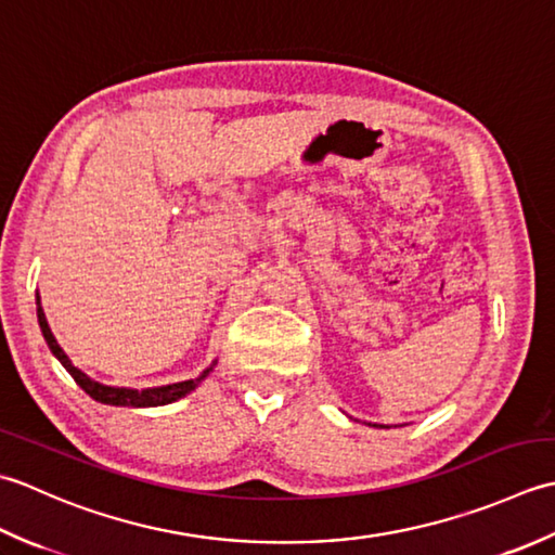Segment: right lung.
<instances>
[{
	"label": "right lung",
	"mask_w": 555,
	"mask_h": 555,
	"mask_svg": "<svg viewBox=\"0 0 555 555\" xmlns=\"http://www.w3.org/2000/svg\"><path fill=\"white\" fill-rule=\"evenodd\" d=\"M38 323H40V331L44 335V343H48V347L52 349V354L62 361V366L72 373V378L90 395V398L98 400V402H103V404H117V406H157V404H169V402H175L179 398H184L186 392L194 390L198 383L210 373V369H206L198 378L172 383V386H163V388H145V390L103 386V383L88 378L83 371H78L69 361V357L64 354V349L56 345L54 335H52L50 325H48V319H44V311L40 307V297H38Z\"/></svg>",
	"instance_id": "1"
}]
</instances>
